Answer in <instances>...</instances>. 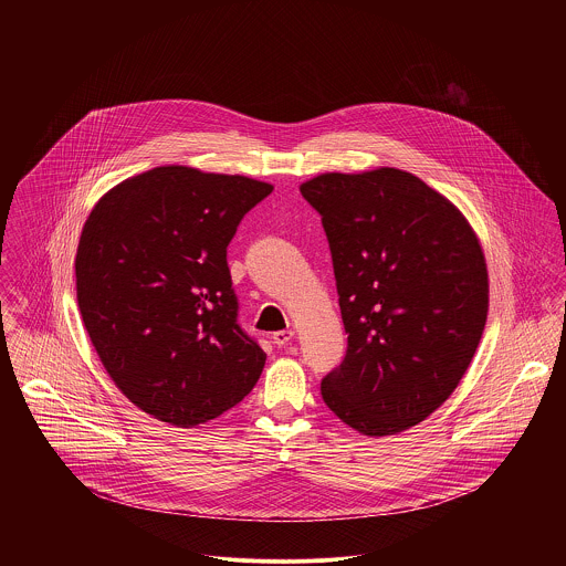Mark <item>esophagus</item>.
<instances>
[{"mask_svg":"<svg viewBox=\"0 0 566 566\" xmlns=\"http://www.w3.org/2000/svg\"><path fill=\"white\" fill-rule=\"evenodd\" d=\"M292 337H294V331H292V328H285V331H276V333L272 335V342H274L279 348H283V346H287V344L292 342Z\"/></svg>","mask_w":566,"mask_h":566,"instance_id":"esophagus-1","label":"esophagus"}]
</instances>
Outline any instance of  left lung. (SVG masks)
Here are the masks:
<instances>
[{"mask_svg": "<svg viewBox=\"0 0 566 566\" xmlns=\"http://www.w3.org/2000/svg\"><path fill=\"white\" fill-rule=\"evenodd\" d=\"M301 193L323 216L348 333L324 403L364 436L401 433L473 361L488 316L482 243L449 198L397 167L326 171Z\"/></svg>", "mask_w": 566, "mask_h": 566, "instance_id": "left-lung-1", "label": "left lung"}]
</instances>
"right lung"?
<instances>
[{
	"mask_svg": "<svg viewBox=\"0 0 566 566\" xmlns=\"http://www.w3.org/2000/svg\"><path fill=\"white\" fill-rule=\"evenodd\" d=\"M270 182L163 165L106 191L82 227L76 292L122 395L196 427L254 388L265 353L238 324L227 245Z\"/></svg>",
	"mask_w": 566,
	"mask_h": 566,
	"instance_id": "add662e5",
	"label": "right lung"
}]
</instances>
